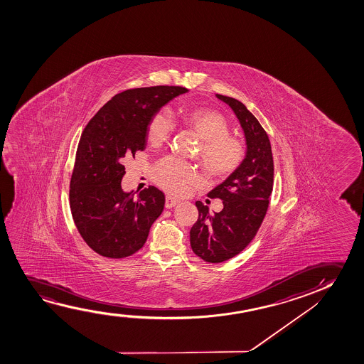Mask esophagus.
Returning <instances> with one entry per match:
<instances>
[{
	"label": "esophagus",
	"mask_w": 364,
	"mask_h": 364,
	"mask_svg": "<svg viewBox=\"0 0 364 364\" xmlns=\"http://www.w3.org/2000/svg\"><path fill=\"white\" fill-rule=\"evenodd\" d=\"M178 204H179V200L174 199L171 196H166L165 198V208L166 209H171V208H174L175 205Z\"/></svg>",
	"instance_id": "esophagus-1"
}]
</instances>
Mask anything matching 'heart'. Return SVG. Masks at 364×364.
Returning a JSON list of instances; mask_svg holds the SVG:
<instances>
[{
	"label": "heart",
	"instance_id": "heart-1",
	"mask_svg": "<svg viewBox=\"0 0 364 364\" xmlns=\"http://www.w3.org/2000/svg\"><path fill=\"white\" fill-rule=\"evenodd\" d=\"M179 122L201 140L200 160L211 176L226 178L239 169L246 156V146L242 140L230 135L229 123L220 112L208 107L183 108ZM173 130L169 115L156 112L146 124V140L151 146H160L170 139ZM151 178L161 189L176 196L188 194L203 180L193 165L174 156L160 159L151 170Z\"/></svg>",
	"mask_w": 364,
	"mask_h": 364
}]
</instances>
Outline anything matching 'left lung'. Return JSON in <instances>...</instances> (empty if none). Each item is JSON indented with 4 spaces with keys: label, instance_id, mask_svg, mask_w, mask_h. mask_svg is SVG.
<instances>
[{
    "label": "left lung",
    "instance_id": "1",
    "mask_svg": "<svg viewBox=\"0 0 364 364\" xmlns=\"http://www.w3.org/2000/svg\"><path fill=\"white\" fill-rule=\"evenodd\" d=\"M216 97L234 110L244 129L247 151L239 169L208 194L211 199L223 200L224 209L210 214L209 208L201 201L195 203L199 218L190 230V245L195 255L210 264L232 259L254 240L269 209L274 188L269 135L240 100Z\"/></svg>",
    "mask_w": 364,
    "mask_h": 364
}]
</instances>
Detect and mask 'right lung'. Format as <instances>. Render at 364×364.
Instances as JSON below:
<instances>
[{"label":"right lung","instance_id":"obj_1","mask_svg":"<svg viewBox=\"0 0 364 364\" xmlns=\"http://www.w3.org/2000/svg\"><path fill=\"white\" fill-rule=\"evenodd\" d=\"M186 92L178 85L124 90L85 125L70 178V211L85 244L100 256L124 259L139 251L164 209V194L154 186L136 195L122 190L123 164L145 149L150 117Z\"/></svg>","mask_w":364,"mask_h":364}]
</instances>
